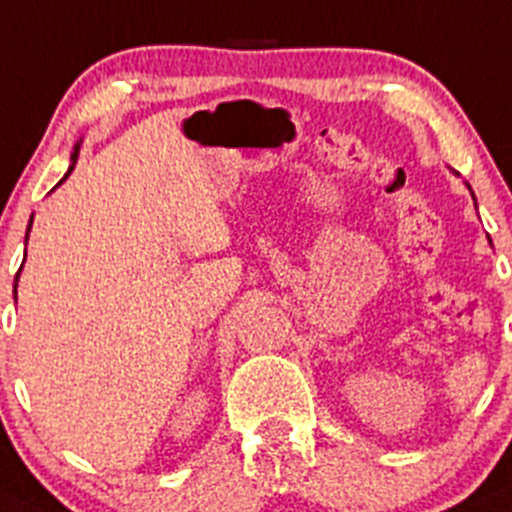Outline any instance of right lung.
<instances>
[{
  "instance_id": "1",
  "label": "right lung",
  "mask_w": 512,
  "mask_h": 512,
  "mask_svg": "<svg viewBox=\"0 0 512 512\" xmlns=\"http://www.w3.org/2000/svg\"><path fill=\"white\" fill-rule=\"evenodd\" d=\"M78 149H80V147H75V149H73V154H71V161H73V164H71V169H68V174H71L73 166H75V161H78ZM68 174L63 176V179H68ZM31 220H34V218H31ZM29 230H31V223H29ZM26 238H29V233H26ZM19 272H21V270H19ZM16 282H19V274H16V279H14V299H16Z\"/></svg>"
}]
</instances>
